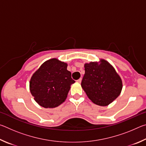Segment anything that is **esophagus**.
<instances>
[{
  "label": "esophagus",
  "instance_id": "34e87169",
  "mask_svg": "<svg viewBox=\"0 0 146 146\" xmlns=\"http://www.w3.org/2000/svg\"><path fill=\"white\" fill-rule=\"evenodd\" d=\"M76 81H77L78 82L80 83V82H81V81H82V78H79V79H78V80H76Z\"/></svg>",
  "mask_w": 146,
  "mask_h": 146
}]
</instances>
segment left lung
Returning <instances> with one entry per match:
<instances>
[{
  "label": "left lung",
  "instance_id": "8db88e82",
  "mask_svg": "<svg viewBox=\"0 0 146 146\" xmlns=\"http://www.w3.org/2000/svg\"><path fill=\"white\" fill-rule=\"evenodd\" d=\"M84 68L81 86L93 103L105 106L119 96L122 88V80L107 61L101 60L100 64H86Z\"/></svg>",
  "mask_w": 146,
  "mask_h": 146
}]
</instances>
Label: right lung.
<instances>
[{
    "label": "right lung",
    "instance_id": "1",
    "mask_svg": "<svg viewBox=\"0 0 146 146\" xmlns=\"http://www.w3.org/2000/svg\"><path fill=\"white\" fill-rule=\"evenodd\" d=\"M68 64L56 58L44 62L35 73L29 82L34 99L42 107H57L65 101L71 85L75 82Z\"/></svg>",
    "mask_w": 146,
    "mask_h": 146
}]
</instances>
